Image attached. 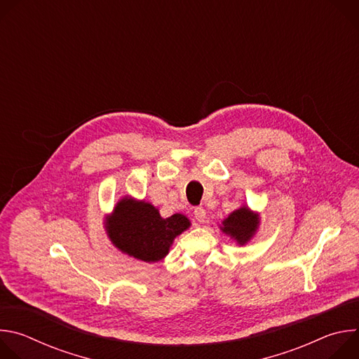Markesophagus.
Here are the masks:
<instances>
[{"label": "esophagus", "instance_id": "34e87169", "mask_svg": "<svg viewBox=\"0 0 359 359\" xmlns=\"http://www.w3.org/2000/svg\"><path fill=\"white\" fill-rule=\"evenodd\" d=\"M194 217L197 222L203 223L204 220H206V210H204L203 208H194Z\"/></svg>", "mask_w": 359, "mask_h": 359}]
</instances>
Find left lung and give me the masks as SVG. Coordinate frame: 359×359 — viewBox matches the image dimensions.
I'll list each match as a JSON object with an SVG mask.
<instances>
[{
  "label": "left lung",
  "mask_w": 359,
  "mask_h": 359,
  "mask_svg": "<svg viewBox=\"0 0 359 359\" xmlns=\"http://www.w3.org/2000/svg\"><path fill=\"white\" fill-rule=\"evenodd\" d=\"M259 224V217L252 215L247 208H241L233 212L224 222L222 230L230 234L238 244L247 243L254 234Z\"/></svg>",
  "instance_id": "1"
}]
</instances>
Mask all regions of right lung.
I'll return each mask as SVG.
<instances>
[{
    "mask_svg": "<svg viewBox=\"0 0 359 359\" xmlns=\"http://www.w3.org/2000/svg\"><path fill=\"white\" fill-rule=\"evenodd\" d=\"M189 226L190 222L183 215L163 219L150 203L122 198L107 229L114 244L123 252L155 263L165 257L175 237Z\"/></svg>",
    "mask_w": 359,
    "mask_h": 359,
    "instance_id": "add662e5",
    "label": "right lung"
}]
</instances>
